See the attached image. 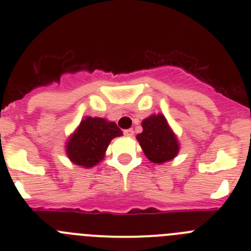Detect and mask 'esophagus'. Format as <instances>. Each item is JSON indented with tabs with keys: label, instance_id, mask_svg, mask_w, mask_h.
<instances>
[{
	"label": "esophagus",
	"instance_id": "1",
	"mask_svg": "<svg viewBox=\"0 0 251 251\" xmlns=\"http://www.w3.org/2000/svg\"><path fill=\"white\" fill-rule=\"evenodd\" d=\"M124 136H128V137H130V136H133V134H134V130L132 129V128H129V129H124Z\"/></svg>",
	"mask_w": 251,
	"mask_h": 251
}]
</instances>
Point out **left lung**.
I'll list each match as a JSON object with an SVG mask.
<instances>
[{
    "instance_id": "left-lung-1",
    "label": "left lung",
    "mask_w": 251,
    "mask_h": 251,
    "mask_svg": "<svg viewBox=\"0 0 251 251\" xmlns=\"http://www.w3.org/2000/svg\"><path fill=\"white\" fill-rule=\"evenodd\" d=\"M143 132L137 136L142 150L153 163H163L178 153V142L162 114L151 115L142 122Z\"/></svg>"
}]
</instances>
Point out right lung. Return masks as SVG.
Masks as SVG:
<instances>
[{
    "label": "right lung",
    "instance_id": "1",
    "mask_svg": "<svg viewBox=\"0 0 251 251\" xmlns=\"http://www.w3.org/2000/svg\"><path fill=\"white\" fill-rule=\"evenodd\" d=\"M122 130L113 122L86 117L66 145V153L75 165L93 167L104 158V153Z\"/></svg>",
    "mask_w": 251,
    "mask_h": 251
}]
</instances>
